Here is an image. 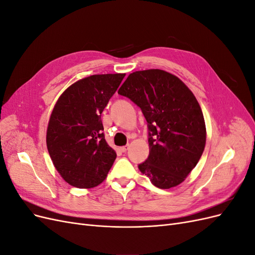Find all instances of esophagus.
<instances>
[{
  "label": "esophagus",
  "mask_w": 255,
  "mask_h": 255,
  "mask_svg": "<svg viewBox=\"0 0 255 255\" xmlns=\"http://www.w3.org/2000/svg\"><path fill=\"white\" fill-rule=\"evenodd\" d=\"M128 145H123V146H121V148H120L121 152H123V153L127 152V151H128Z\"/></svg>",
  "instance_id": "1"
}]
</instances>
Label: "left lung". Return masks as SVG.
<instances>
[{"mask_svg":"<svg viewBox=\"0 0 255 255\" xmlns=\"http://www.w3.org/2000/svg\"><path fill=\"white\" fill-rule=\"evenodd\" d=\"M148 122L149 156L138 165L160 189L181 184L204 151L206 128L196 97L179 78L159 69L130 73L118 90Z\"/></svg>","mask_w":255,"mask_h":255,"instance_id":"8db88e82","label":"left lung"}]
</instances>
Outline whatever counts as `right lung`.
Returning <instances> with one entry per match:
<instances>
[{"label":"right lung","mask_w":255,"mask_h":255,"mask_svg":"<svg viewBox=\"0 0 255 255\" xmlns=\"http://www.w3.org/2000/svg\"><path fill=\"white\" fill-rule=\"evenodd\" d=\"M125 73L95 74L68 87L51 114L47 146L61 177L78 188L101 184L117 157L107 144L101 114Z\"/></svg>","instance_id":"1"}]
</instances>
